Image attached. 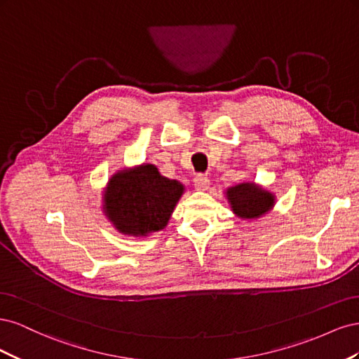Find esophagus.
Instances as JSON below:
<instances>
[{
  "label": "esophagus",
  "instance_id": "1",
  "mask_svg": "<svg viewBox=\"0 0 359 359\" xmlns=\"http://www.w3.org/2000/svg\"><path fill=\"white\" fill-rule=\"evenodd\" d=\"M194 187H196L198 190H208L210 187V180L206 175H202V173H199V175H196V178H194Z\"/></svg>",
  "mask_w": 359,
  "mask_h": 359
}]
</instances>
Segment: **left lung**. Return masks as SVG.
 Listing matches in <instances>:
<instances>
[{
  "mask_svg": "<svg viewBox=\"0 0 359 359\" xmlns=\"http://www.w3.org/2000/svg\"><path fill=\"white\" fill-rule=\"evenodd\" d=\"M226 198L231 203L232 211L241 219H257L271 211L276 196L255 182H241L226 190Z\"/></svg>",
  "mask_w": 359,
  "mask_h": 359,
  "instance_id": "1",
  "label": "left lung"
}]
</instances>
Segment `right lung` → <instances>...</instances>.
Returning a JSON list of instances; mask_svg holds the SVG:
<instances>
[{"mask_svg": "<svg viewBox=\"0 0 359 359\" xmlns=\"http://www.w3.org/2000/svg\"><path fill=\"white\" fill-rule=\"evenodd\" d=\"M182 193L180 181L160 175L154 165L147 163L111 177L103 210L118 232L147 236L165 229Z\"/></svg>", "mask_w": 359, "mask_h": 359, "instance_id": "obj_1", "label": "right lung"}]
</instances>
